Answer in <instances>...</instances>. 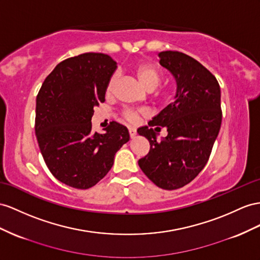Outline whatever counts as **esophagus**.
Instances as JSON below:
<instances>
[{
    "label": "esophagus",
    "instance_id": "34e87169",
    "mask_svg": "<svg viewBox=\"0 0 260 260\" xmlns=\"http://www.w3.org/2000/svg\"><path fill=\"white\" fill-rule=\"evenodd\" d=\"M128 132H129L131 138H134V137L136 136V128H134V127H128Z\"/></svg>",
    "mask_w": 260,
    "mask_h": 260
}]
</instances>
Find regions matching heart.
<instances>
[{"instance_id":"b5f03b06","label":"heart","mask_w":260,"mask_h":260,"mask_svg":"<svg viewBox=\"0 0 260 260\" xmlns=\"http://www.w3.org/2000/svg\"><path fill=\"white\" fill-rule=\"evenodd\" d=\"M133 72L136 76L138 82L146 91H154L161 82V73L156 69L154 66L148 63H138L133 67ZM116 79L112 76L106 84V93L110 94L114 89ZM124 117L128 122H135L138 118V113L132 110H126L124 112Z\"/></svg>"}]
</instances>
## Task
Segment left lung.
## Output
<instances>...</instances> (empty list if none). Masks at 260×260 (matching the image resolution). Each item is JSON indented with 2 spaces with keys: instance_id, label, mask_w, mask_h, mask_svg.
Here are the masks:
<instances>
[{
  "instance_id": "8db88e82",
  "label": "left lung",
  "mask_w": 260,
  "mask_h": 260,
  "mask_svg": "<svg viewBox=\"0 0 260 260\" xmlns=\"http://www.w3.org/2000/svg\"><path fill=\"white\" fill-rule=\"evenodd\" d=\"M160 63L177 82L175 101L137 129L148 139L149 152L138 160L157 187H184L208 162L222 123L221 89L216 78L192 57L179 51L159 52ZM168 128L160 142L155 130Z\"/></svg>"
}]
</instances>
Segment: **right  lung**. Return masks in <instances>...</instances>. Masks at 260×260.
Wrapping results in <instances>:
<instances>
[{
    "label": "right lung",
    "mask_w": 260,
    "mask_h": 260,
    "mask_svg": "<svg viewBox=\"0 0 260 260\" xmlns=\"http://www.w3.org/2000/svg\"><path fill=\"white\" fill-rule=\"evenodd\" d=\"M116 62L100 52H85L56 66L36 98L35 133L49 171L69 187L85 190L112 168L116 151L129 141L128 129L112 122L104 134L92 132L94 106Z\"/></svg>",
    "instance_id": "obj_1"
}]
</instances>
